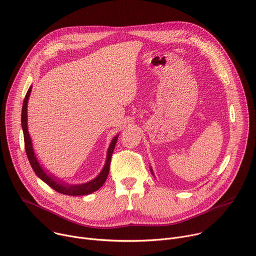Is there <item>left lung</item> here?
Returning <instances> with one entry per match:
<instances>
[{"label": "left lung", "mask_w": 256, "mask_h": 256, "mask_svg": "<svg viewBox=\"0 0 256 256\" xmlns=\"http://www.w3.org/2000/svg\"><path fill=\"white\" fill-rule=\"evenodd\" d=\"M150 172H152V175H154V171H152V167H150Z\"/></svg>", "instance_id": "obj_1"}]
</instances>
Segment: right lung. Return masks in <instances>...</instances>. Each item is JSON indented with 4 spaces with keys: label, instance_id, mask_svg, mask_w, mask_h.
<instances>
[{
    "label": "right lung",
    "instance_id": "1",
    "mask_svg": "<svg viewBox=\"0 0 256 256\" xmlns=\"http://www.w3.org/2000/svg\"><path fill=\"white\" fill-rule=\"evenodd\" d=\"M32 86L30 85V89L28 90V93L24 97V104H22V127L24 131V146H26V152L28 154V159L30 161V164L34 171L36 175L38 178L42 180L45 184H47L50 188L55 190L57 192H60L64 194H68V196H86L89 194L94 192L95 190H100L102 184L106 182L108 175L110 172V159H112V154L114 150L118 137H119V134H116L112 137V140L110 144V146L108 148L106 152V163L104 165V168L100 172L96 178L93 180L84 182V184H70L68 182H64L62 178H57L53 173L49 172L46 168H44L40 161L38 160V156L34 154V146H32V142L30 138V135L28 132V104L30 100V95L32 92Z\"/></svg>",
    "mask_w": 256,
    "mask_h": 256
}]
</instances>
